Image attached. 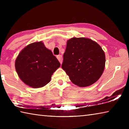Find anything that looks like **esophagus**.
<instances>
[{"label": "esophagus", "mask_w": 129, "mask_h": 129, "mask_svg": "<svg viewBox=\"0 0 129 129\" xmlns=\"http://www.w3.org/2000/svg\"><path fill=\"white\" fill-rule=\"evenodd\" d=\"M57 58L58 60L59 61V62L61 64L62 61V56L61 55H58L57 56Z\"/></svg>", "instance_id": "esophagus-1"}]
</instances>
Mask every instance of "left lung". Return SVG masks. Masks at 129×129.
Returning a JSON list of instances; mask_svg holds the SVG:
<instances>
[{"label":"left lung","instance_id":"8db88e82","mask_svg":"<svg viewBox=\"0 0 129 129\" xmlns=\"http://www.w3.org/2000/svg\"><path fill=\"white\" fill-rule=\"evenodd\" d=\"M105 55L99 44L91 39L73 38L68 40L62 68L74 84L90 86L101 77Z\"/></svg>","mask_w":129,"mask_h":129}]
</instances>
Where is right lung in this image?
Masks as SVG:
<instances>
[{
	"instance_id": "add662e5",
	"label": "right lung",
	"mask_w": 129,
	"mask_h": 129,
	"mask_svg": "<svg viewBox=\"0 0 129 129\" xmlns=\"http://www.w3.org/2000/svg\"><path fill=\"white\" fill-rule=\"evenodd\" d=\"M60 63L43 42L28 45L15 61L16 72L23 82L32 88H41L51 79Z\"/></svg>"
}]
</instances>
